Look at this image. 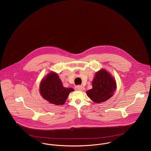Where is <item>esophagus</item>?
Wrapping results in <instances>:
<instances>
[{"mask_svg":"<svg viewBox=\"0 0 151 151\" xmlns=\"http://www.w3.org/2000/svg\"><path fill=\"white\" fill-rule=\"evenodd\" d=\"M75 90L83 91L84 90V87L82 86H75Z\"/></svg>","mask_w":151,"mask_h":151,"instance_id":"obj_1","label":"esophagus"}]
</instances>
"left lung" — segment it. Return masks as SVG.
<instances>
[{"label":"left lung","mask_w":151,"mask_h":151,"mask_svg":"<svg viewBox=\"0 0 151 151\" xmlns=\"http://www.w3.org/2000/svg\"><path fill=\"white\" fill-rule=\"evenodd\" d=\"M116 88L114 78L106 70L102 68L95 74L92 88L86 91V95L94 102L100 103L112 97Z\"/></svg>","instance_id":"1"}]
</instances>
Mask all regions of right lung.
<instances>
[{
  "instance_id": "right-lung-1",
  "label": "right lung",
  "mask_w": 151,
  "mask_h": 151,
  "mask_svg": "<svg viewBox=\"0 0 151 151\" xmlns=\"http://www.w3.org/2000/svg\"><path fill=\"white\" fill-rule=\"evenodd\" d=\"M71 88H65L57 73L49 72L42 79L40 84V93L45 100L56 105L64 104Z\"/></svg>"
}]
</instances>
